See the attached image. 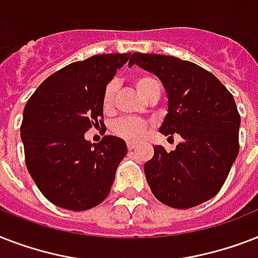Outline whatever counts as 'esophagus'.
Returning a JSON list of instances; mask_svg holds the SVG:
<instances>
[{
	"label": "esophagus",
	"instance_id": "obj_1",
	"mask_svg": "<svg viewBox=\"0 0 258 258\" xmlns=\"http://www.w3.org/2000/svg\"><path fill=\"white\" fill-rule=\"evenodd\" d=\"M127 147H128V150L135 149V147H137V143H134V142H128V143H127Z\"/></svg>",
	"mask_w": 258,
	"mask_h": 258
}]
</instances>
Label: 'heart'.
Segmentation results:
<instances>
[{"label":"heart","instance_id":"b5f03b06","mask_svg":"<svg viewBox=\"0 0 258 258\" xmlns=\"http://www.w3.org/2000/svg\"><path fill=\"white\" fill-rule=\"evenodd\" d=\"M155 84H158V83L150 76H139V78L135 79V88L138 89V92L141 93L143 97L149 93L150 89L153 88ZM116 89V82L108 83V86L105 87L104 95H103V107H104V109H109L112 107ZM147 128H149V124L145 120L135 119V117H121V119L115 121L112 125L113 133L130 142L141 141L147 133Z\"/></svg>","mask_w":258,"mask_h":258}]
</instances>
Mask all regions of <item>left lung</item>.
<instances>
[{
    "label": "left lung",
    "instance_id": "left-lung-1",
    "mask_svg": "<svg viewBox=\"0 0 258 258\" xmlns=\"http://www.w3.org/2000/svg\"><path fill=\"white\" fill-rule=\"evenodd\" d=\"M134 64L155 75L165 87L167 113L159 133L182 138L170 153L154 147V157L145 165L151 191L175 209L204 204L220 191L240 150L241 117L232 93L191 61L134 52L128 67Z\"/></svg>",
    "mask_w": 258,
    "mask_h": 258
}]
</instances>
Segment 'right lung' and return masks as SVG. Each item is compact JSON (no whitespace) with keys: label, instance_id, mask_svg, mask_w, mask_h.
Instances as JSON below:
<instances>
[{"label":"right lung","instance_id":"add662e5","mask_svg":"<svg viewBox=\"0 0 258 258\" xmlns=\"http://www.w3.org/2000/svg\"><path fill=\"white\" fill-rule=\"evenodd\" d=\"M130 56L99 54L72 62L44 80L26 103L21 124L26 169L58 208L82 212L109 194L127 145L112 135L92 145L84 134L104 125V89Z\"/></svg>","mask_w":258,"mask_h":258}]
</instances>
